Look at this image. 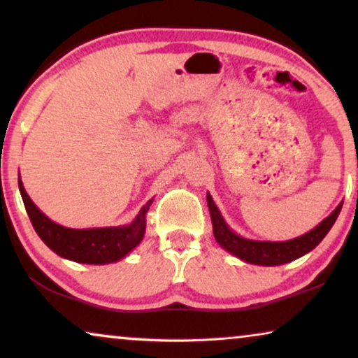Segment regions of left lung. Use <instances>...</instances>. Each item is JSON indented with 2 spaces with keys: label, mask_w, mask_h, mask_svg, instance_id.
I'll use <instances>...</instances> for the list:
<instances>
[{
  "label": "left lung",
  "mask_w": 358,
  "mask_h": 358,
  "mask_svg": "<svg viewBox=\"0 0 358 358\" xmlns=\"http://www.w3.org/2000/svg\"><path fill=\"white\" fill-rule=\"evenodd\" d=\"M207 203L210 217H212L213 236L220 246L244 262L266 267L282 266V264L295 261V259L313 251L324 239L326 234L329 233V229L336 223L342 208L341 202L329 217H326L317 227L313 228L311 231L305 233L303 236L288 239V241H256V239L239 236V234L234 233L228 227V223L224 222L222 212L215 205L210 194H207Z\"/></svg>",
  "instance_id": "obj_1"
}]
</instances>
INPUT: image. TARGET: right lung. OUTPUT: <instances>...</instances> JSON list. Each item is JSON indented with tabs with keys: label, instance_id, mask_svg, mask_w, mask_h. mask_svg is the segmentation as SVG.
Segmentation results:
<instances>
[{
	"label": "right lung",
	"instance_id": "add662e5",
	"mask_svg": "<svg viewBox=\"0 0 358 358\" xmlns=\"http://www.w3.org/2000/svg\"><path fill=\"white\" fill-rule=\"evenodd\" d=\"M17 182L24 207L27 210L36 233L53 252L68 261L94 264V266L117 262L134 251L145 236V215L148 212L150 205L153 203V199L141 207L134 222L124 224V227L75 229L52 222L29 197L21 176H19Z\"/></svg>",
	"mask_w": 358,
	"mask_h": 358
}]
</instances>
